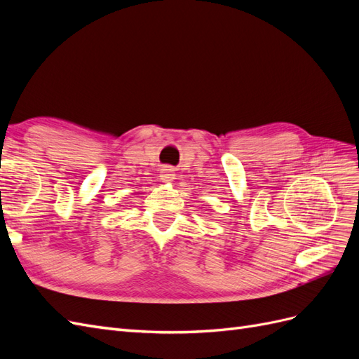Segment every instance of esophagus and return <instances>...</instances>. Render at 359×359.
Returning <instances> with one entry per match:
<instances>
[{
	"label": "esophagus",
	"mask_w": 359,
	"mask_h": 359,
	"mask_svg": "<svg viewBox=\"0 0 359 359\" xmlns=\"http://www.w3.org/2000/svg\"><path fill=\"white\" fill-rule=\"evenodd\" d=\"M173 178H175V172H173V169H170V168H163L161 169L160 180L163 182H170V181H173Z\"/></svg>",
	"instance_id": "esophagus-1"
}]
</instances>
